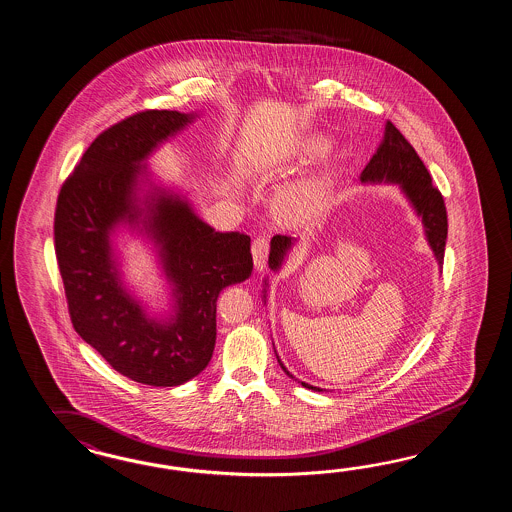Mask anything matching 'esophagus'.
<instances>
[{"label":"esophagus","mask_w":512,"mask_h":512,"mask_svg":"<svg viewBox=\"0 0 512 512\" xmlns=\"http://www.w3.org/2000/svg\"><path fill=\"white\" fill-rule=\"evenodd\" d=\"M251 255H253V264L255 270L261 272L268 264V255H270V240L266 237H257L251 244Z\"/></svg>","instance_id":"esophagus-1"}]
</instances>
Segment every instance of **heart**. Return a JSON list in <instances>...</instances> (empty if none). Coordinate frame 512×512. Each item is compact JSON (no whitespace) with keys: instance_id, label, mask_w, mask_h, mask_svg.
<instances>
[{"instance_id":"obj_1","label":"heart","mask_w":512,"mask_h":512,"mask_svg":"<svg viewBox=\"0 0 512 512\" xmlns=\"http://www.w3.org/2000/svg\"><path fill=\"white\" fill-rule=\"evenodd\" d=\"M327 147H329V143L319 139L310 150L314 154H321V152L327 150ZM321 189H323L321 183L316 182V180L292 183L284 189L281 200L292 211H307V209H312L314 205L318 204L319 198H321Z\"/></svg>"}]
</instances>
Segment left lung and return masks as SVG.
Segmentation results:
<instances>
[{
    "instance_id": "obj_1",
    "label": "left lung",
    "mask_w": 512,
    "mask_h": 512,
    "mask_svg": "<svg viewBox=\"0 0 512 512\" xmlns=\"http://www.w3.org/2000/svg\"><path fill=\"white\" fill-rule=\"evenodd\" d=\"M360 182L397 183L404 196L408 198L409 204L413 205L415 213L421 216L426 240L439 266H443L444 246H446V235H448V216H446L443 194L439 193V189L433 185L432 176L419 158V154L415 152V148L409 145L408 139L400 134V130L391 121L386 123L384 139L380 147L376 148L375 156L369 159V163L360 174ZM294 242H296L294 237H286V235L273 237L270 242V259H268L273 272L281 268L284 257L288 251L292 250ZM264 299H266V288H264ZM277 362L286 375L296 378L284 367L279 356H277ZM299 384L314 391H323L305 382H299Z\"/></svg>"
}]
</instances>
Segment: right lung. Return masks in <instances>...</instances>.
I'll return each instance as SVG.
<instances>
[{"label":"right lung","instance_id":"right-lung-1","mask_svg":"<svg viewBox=\"0 0 512 512\" xmlns=\"http://www.w3.org/2000/svg\"><path fill=\"white\" fill-rule=\"evenodd\" d=\"M196 114L147 110L110 126L62 185L55 251L69 316L117 373L139 384L182 386L204 371L216 340V299L253 270L250 237L220 233L180 194L147 178L145 159ZM139 228L159 248L173 314L150 319L120 281L111 235Z\"/></svg>","mask_w":512,"mask_h":512}]
</instances>
